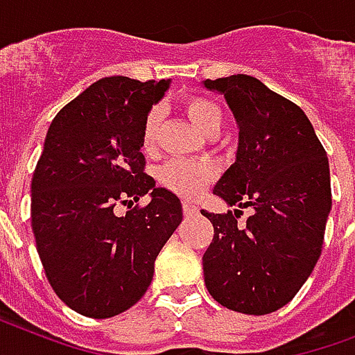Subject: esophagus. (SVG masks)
I'll return each instance as SVG.
<instances>
[{
	"label": "esophagus",
	"mask_w": 355,
	"mask_h": 355,
	"mask_svg": "<svg viewBox=\"0 0 355 355\" xmlns=\"http://www.w3.org/2000/svg\"><path fill=\"white\" fill-rule=\"evenodd\" d=\"M183 213H185V216L196 215V213H198V205H194V203H192V202L185 200V202H183Z\"/></svg>",
	"instance_id": "obj_1"
}]
</instances>
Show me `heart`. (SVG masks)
<instances>
[{"label":"heart","mask_w":355,"mask_h":355,"mask_svg":"<svg viewBox=\"0 0 355 355\" xmlns=\"http://www.w3.org/2000/svg\"><path fill=\"white\" fill-rule=\"evenodd\" d=\"M185 112L203 135L211 133L216 128L220 129L222 111L215 101L202 98V96H192L185 101ZM159 125H161V111L153 109L144 120V128H142V148L146 152H152L155 148ZM213 175H215V170L211 164L198 163V161H168L159 170V181L168 191L185 198L200 194L207 187L209 181L213 180Z\"/></svg>","instance_id":"1"}]
</instances>
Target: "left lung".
<instances>
[{"mask_svg": "<svg viewBox=\"0 0 355 355\" xmlns=\"http://www.w3.org/2000/svg\"><path fill=\"white\" fill-rule=\"evenodd\" d=\"M203 87L224 96L237 122L235 163L213 194L239 209L215 215L202 209L215 237L203 254V277L218 304L266 315L289 304L311 276L331 209L329 164L300 107L252 76H230Z\"/></svg>", "mask_w": 355, "mask_h": 355, "instance_id": "obj_1", "label": "left lung"}]
</instances>
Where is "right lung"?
I'll use <instances>...</instances> for the list:
<instances>
[{
	"mask_svg": "<svg viewBox=\"0 0 355 355\" xmlns=\"http://www.w3.org/2000/svg\"><path fill=\"white\" fill-rule=\"evenodd\" d=\"M170 79L112 76L62 107L31 181V226L55 295L79 315L109 318L142 298L159 252L183 220L180 198L144 174L142 128ZM146 208L114 213L116 202Z\"/></svg>",
	"mask_w": 355,
	"mask_h": 355,
	"instance_id": "obj_1",
	"label": "right lung"
}]
</instances>
